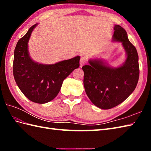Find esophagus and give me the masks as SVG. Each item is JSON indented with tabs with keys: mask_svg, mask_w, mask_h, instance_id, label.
I'll list each match as a JSON object with an SVG mask.
<instances>
[{
	"mask_svg": "<svg viewBox=\"0 0 151 151\" xmlns=\"http://www.w3.org/2000/svg\"><path fill=\"white\" fill-rule=\"evenodd\" d=\"M86 62V58L84 56H82L81 58V60H80V64H81V66H82L84 64H85Z\"/></svg>",
	"mask_w": 151,
	"mask_h": 151,
	"instance_id": "obj_1",
	"label": "esophagus"
}]
</instances>
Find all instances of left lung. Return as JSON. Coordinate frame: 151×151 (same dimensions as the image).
<instances>
[{
	"mask_svg": "<svg viewBox=\"0 0 151 151\" xmlns=\"http://www.w3.org/2000/svg\"><path fill=\"white\" fill-rule=\"evenodd\" d=\"M113 40L121 42L126 50L127 57L123 65L112 68L100 60H94L82 67L86 94L93 104L104 110L126 100L135 89L139 76L138 54L128 39L126 30L115 25Z\"/></svg>",
	"mask_w": 151,
	"mask_h": 151,
	"instance_id": "1",
	"label": "left lung"
}]
</instances>
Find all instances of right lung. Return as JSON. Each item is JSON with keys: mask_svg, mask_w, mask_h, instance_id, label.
Instances as JSON below:
<instances>
[{"mask_svg": "<svg viewBox=\"0 0 151 151\" xmlns=\"http://www.w3.org/2000/svg\"><path fill=\"white\" fill-rule=\"evenodd\" d=\"M37 24L18 41L14 50L13 73L19 88L30 101L44 104L55 98L63 81L80 65L79 56L51 65L34 62L28 51V42Z\"/></svg>", "mask_w": 151, "mask_h": 151, "instance_id": "obj_1", "label": "right lung"}]
</instances>
